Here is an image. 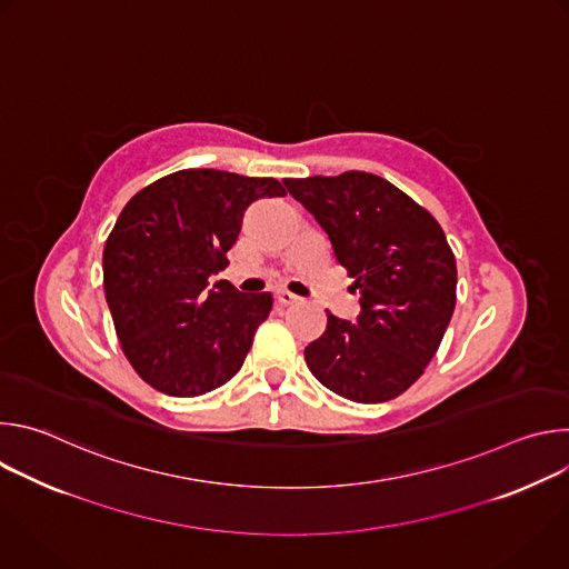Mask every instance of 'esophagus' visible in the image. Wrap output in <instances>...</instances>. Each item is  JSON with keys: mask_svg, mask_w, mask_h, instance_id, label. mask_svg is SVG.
<instances>
[{"mask_svg": "<svg viewBox=\"0 0 569 569\" xmlns=\"http://www.w3.org/2000/svg\"><path fill=\"white\" fill-rule=\"evenodd\" d=\"M277 301H279L281 306H290V303H297L299 297L292 295V292H288V290H277Z\"/></svg>", "mask_w": 569, "mask_h": 569, "instance_id": "esophagus-1", "label": "esophagus"}]
</instances>
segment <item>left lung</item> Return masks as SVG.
I'll return each mask as SVG.
<instances>
[{
    "label": "left lung",
    "mask_w": 569,
    "mask_h": 569,
    "mask_svg": "<svg viewBox=\"0 0 569 569\" xmlns=\"http://www.w3.org/2000/svg\"><path fill=\"white\" fill-rule=\"evenodd\" d=\"M329 233L360 295L356 323L327 310L303 351L312 376L356 402H385L419 380L457 301V263L441 224L391 182L347 171L283 180Z\"/></svg>",
    "instance_id": "left-lung-1"
}]
</instances>
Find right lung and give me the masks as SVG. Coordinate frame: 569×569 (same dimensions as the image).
I'll list each match as a JSON object with an SVG mask.
<instances>
[{
    "label": "right lung",
    "instance_id": "1",
    "mask_svg": "<svg viewBox=\"0 0 569 569\" xmlns=\"http://www.w3.org/2000/svg\"><path fill=\"white\" fill-rule=\"evenodd\" d=\"M274 196H286L274 178L187 169L123 207L106 240L103 288L128 362L157 391L202 396L246 362L272 295L209 277L227 268L246 209Z\"/></svg>",
    "mask_w": 569,
    "mask_h": 569
}]
</instances>
